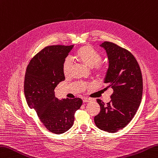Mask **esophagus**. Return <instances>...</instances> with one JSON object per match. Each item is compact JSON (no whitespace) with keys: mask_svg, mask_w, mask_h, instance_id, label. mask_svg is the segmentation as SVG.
<instances>
[{"mask_svg":"<svg viewBox=\"0 0 158 158\" xmlns=\"http://www.w3.org/2000/svg\"><path fill=\"white\" fill-rule=\"evenodd\" d=\"M83 103H89V102L92 101V99H90V98H83Z\"/></svg>","mask_w":158,"mask_h":158,"instance_id":"esophagus-1","label":"esophagus"}]
</instances>
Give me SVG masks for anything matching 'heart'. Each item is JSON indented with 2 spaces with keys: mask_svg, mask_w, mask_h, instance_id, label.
<instances>
[{
  "mask_svg": "<svg viewBox=\"0 0 158 158\" xmlns=\"http://www.w3.org/2000/svg\"><path fill=\"white\" fill-rule=\"evenodd\" d=\"M75 57L79 61L90 68H93L98 76L104 75L106 68L100 64L102 56L99 52L94 49L90 45H84L80 47L75 52ZM73 62L69 57L64 59L62 63V71L65 76L69 75L72 69Z\"/></svg>",
  "mask_w": 158,
  "mask_h": 158,
  "instance_id": "heart-1",
  "label": "heart"
}]
</instances>
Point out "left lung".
<instances>
[{"label": "left lung", "mask_w": 158, "mask_h": 158, "mask_svg": "<svg viewBox=\"0 0 158 158\" xmlns=\"http://www.w3.org/2000/svg\"><path fill=\"white\" fill-rule=\"evenodd\" d=\"M101 46L109 59L105 79L109 85L106 88H112L113 93L107 104L97 99L101 110L94 120L98 128L114 133L127 125L136 113L143 96V76L131 52L111 42H104Z\"/></svg>", "instance_id": "obj_1"}]
</instances>
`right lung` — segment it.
Listing matches in <instances>:
<instances>
[{
  "label": "right lung",
  "mask_w": 158,
  "mask_h": 158,
  "mask_svg": "<svg viewBox=\"0 0 158 158\" xmlns=\"http://www.w3.org/2000/svg\"><path fill=\"white\" fill-rule=\"evenodd\" d=\"M74 45L46 46L28 64L24 81V92L30 108L35 110L45 127L61 134L73 126L75 113L81 107L80 98L59 100L54 89L64 81L62 63Z\"/></svg>",
  "instance_id": "right-lung-1"
}]
</instances>
